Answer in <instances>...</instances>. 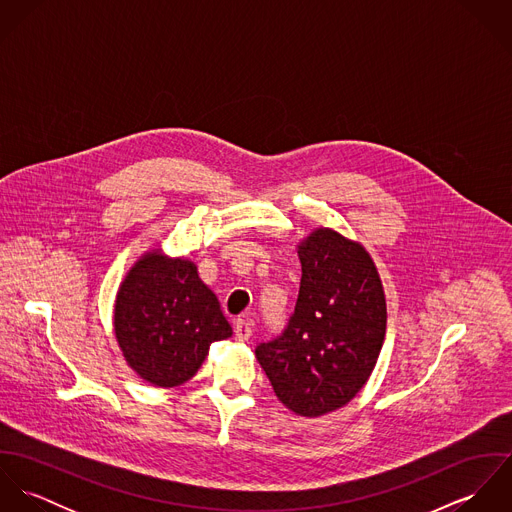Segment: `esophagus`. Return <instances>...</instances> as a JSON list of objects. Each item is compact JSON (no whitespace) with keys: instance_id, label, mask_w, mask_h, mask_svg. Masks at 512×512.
Here are the masks:
<instances>
[{"instance_id":"obj_1","label":"esophagus","mask_w":512,"mask_h":512,"mask_svg":"<svg viewBox=\"0 0 512 512\" xmlns=\"http://www.w3.org/2000/svg\"><path fill=\"white\" fill-rule=\"evenodd\" d=\"M250 335H252L250 321L244 319V317H238V319L234 321V337H236L238 341H248Z\"/></svg>"}]
</instances>
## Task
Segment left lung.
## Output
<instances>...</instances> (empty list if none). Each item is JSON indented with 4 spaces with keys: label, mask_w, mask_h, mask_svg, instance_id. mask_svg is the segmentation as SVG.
Here are the masks:
<instances>
[{
    "label": "left lung",
    "mask_w": 512,
    "mask_h": 512,
    "mask_svg": "<svg viewBox=\"0 0 512 512\" xmlns=\"http://www.w3.org/2000/svg\"><path fill=\"white\" fill-rule=\"evenodd\" d=\"M299 262L295 309L256 359L292 412L317 418L365 386L384 341L386 301L365 248L335 230H315Z\"/></svg>",
    "instance_id": "1"
}]
</instances>
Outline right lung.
<instances>
[{"instance_id": "1", "label": "right lung", "mask_w": 512, "mask_h": 512, "mask_svg": "<svg viewBox=\"0 0 512 512\" xmlns=\"http://www.w3.org/2000/svg\"><path fill=\"white\" fill-rule=\"evenodd\" d=\"M114 331L128 365L163 388L189 380L211 343L232 335L217 295L199 280L195 264L155 252L122 282Z\"/></svg>"}]
</instances>
